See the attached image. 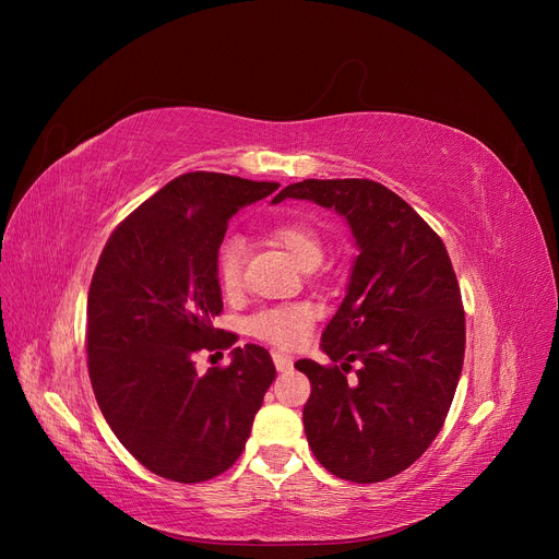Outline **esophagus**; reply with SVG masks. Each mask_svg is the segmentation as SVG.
Instances as JSON below:
<instances>
[{
  "label": "esophagus",
  "instance_id": "obj_1",
  "mask_svg": "<svg viewBox=\"0 0 559 559\" xmlns=\"http://www.w3.org/2000/svg\"><path fill=\"white\" fill-rule=\"evenodd\" d=\"M274 365H276L278 371H289L292 367H295V360H292L285 354H274Z\"/></svg>",
  "mask_w": 559,
  "mask_h": 559
}]
</instances>
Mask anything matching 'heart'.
<instances>
[{
  "instance_id": "b5f03b06",
  "label": "heart",
  "mask_w": 559,
  "mask_h": 559,
  "mask_svg": "<svg viewBox=\"0 0 559 559\" xmlns=\"http://www.w3.org/2000/svg\"><path fill=\"white\" fill-rule=\"evenodd\" d=\"M270 240L283 247L301 270H314L324 260L321 235L306 222H283L270 230ZM245 247L240 240H226L215 255V274L226 295L242 287ZM317 310L310 304H283L264 308L249 317L247 329L253 337L278 348H295L308 340L314 326Z\"/></svg>"
}]
</instances>
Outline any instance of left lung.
Here are the masks:
<instances>
[{"mask_svg":"<svg viewBox=\"0 0 559 559\" xmlns=\"http://www.w3.org/2000/svg\"><path fill=\"white\" fill-rule=\"evenodd\" d=\"M335 209L356 238L346 297L321 335L324 367L304 407L308 444L342 480L380 483L442 430L464 362V310L444 242L399 194L369 179H306L274 197ZM360 361L356 384L345 380Z\"/></svg>","mask_w":559,"mask_h":559,"instance_id":"obj_1","label":"left lung"}]
</instances>
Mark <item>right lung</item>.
<instances>
[{
  "instance_id": "add662e5",
  "label": "right lung",
  "mask_w": 559,
  "mask_h": 559,
  "mask_svg": "<svg viewBox=\"0 0 559 559\" xmlns=\"http://www.w3.org/2000/svg\"><path fill=\"white\" fill-rule=\"evenodd\" d=\"M278 183L217 171L176 176L108 238L87 292V371L104 419L152 474L203 483L240 457L276 378L267 348L235 346L203 376L194 354L238 337L213 326L224 308L215 255L228 219Z\"/></svg>"
}]
</instances>
